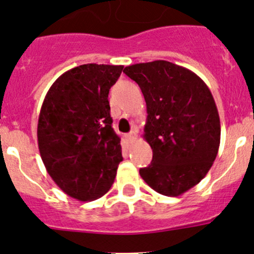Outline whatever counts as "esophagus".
<instances>
[{"label": "esophagus", "mask_w": 254, "mask_h": 254, "mask_svg": "<svg viewBox=\"0 0 254 254\" xmlns=\"http://www.w3.org/2000/svg\"><path fill=\"white\" fill-rule=\"evenodd\" d=\"M135 136H136V134H135V131H131V132H129V134L127 135V139L129 140V141H132V140L135 139Z\"/></svg>", "instance_id": "34e87169"}]
</instances>
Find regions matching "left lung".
I'll return each instance as SVG.
<instances>
[{
	"mask_svg": "<svg viewBox=\"0 0 254 254\" xmlns=\"http://www.w3.org/2000/svg\"><path fill=\"white\" fill-rule=\"evenodd\" d=\"M145 97L146 141L152 148L140 176L157 193L178 196L199 183L220 146V118L209 87L190 70L165 60L124 68Z\"/></svg>",
	"mask_w": 254,
	"mask_h": 254,
	"instance_id": "1",
	"label": "left lung"
}]
</instances>
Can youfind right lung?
<instances>
[{
	"label": "right lung",
	"mask_w": 254,
	"mask_h": 254,
	"mask_svg": "<svg viewBox=\"0 0 254 254\" xmlns=\"http://www.w3.org/2000/svg\"><path fill=\"white\" fill-rule=\"evenodd\" d=\"M124 66L86 64L66 71L48 91L38 146L59 188L79 201L103 196L123 161L108 94Z\"/></svg>",
	"instance_id": "1"
}]
</instances>
